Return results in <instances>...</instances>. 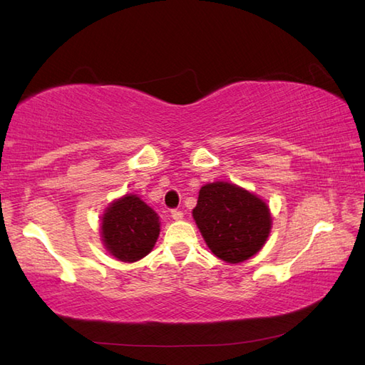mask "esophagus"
I'll list each match as a JSON object with an SVG mask.
<instances>
[{"instance_id": "34e87169", "label": "esophagus", "mask_w": 365, "mask_h": 365, "mask_svg": "<svg viewBox=\"0 0 365 365\" xmlns=\"http://www.w3.org/2000/svg\"><path fill=\"white\" fill-rule=\"evenodd\" d=\"M171 216H173L174 221H182V219H183V213H182V211H177V210L173 211Z\"/></svg>"}]
</instances>
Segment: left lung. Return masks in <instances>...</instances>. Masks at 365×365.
I'll return each mask as SVG.
<instances>
[{
	"instance_id": "left-lung-1",
	"label": "left lung",
	"mask_w": 365,
	"mask_h": 365,
	"mask_svg": "<svg viewBox=\"0 0 365 365\" xmlns=\"http://www.w3.org/2000/svg\"><path fill=\"white\" fill-rule=\"evenodd\" d=\"M192 217L213 255L230 264L257 255L272 228L267 203L228 182L203 185Z\"/></svg>"
}]
</instances>
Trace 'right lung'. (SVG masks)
<instances>
[{
    "label": "right lung",
    "instance_id": "right-lung-1",
    "mask_svg": "<svg viewBox=\"0 0 365 365\" xmlns=\"http://www.w3.org/2000/svg\"><path fill=\"white\" fill-rule=\"evenodd\" d=\"M160 235V217L137 194H124L108 203L101 216V238L118 261L135 262L154 249Z\"/></svg>",
    "mask_w": 365,
    "mask_h": 365
}]
</instances>
